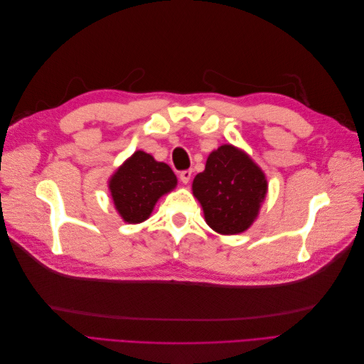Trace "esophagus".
Returning a JSON list of instances; mask_svg holds the SVG:
<instances>
[{"label": "esophagus", "instance_id": "obj_1", "mask_svg": "<svg viewBox=\"0 0 364 364\" xmlns=\"http://www.w3.org/2000/svg\"><path fill=\"white\" fill-rule=\"evenodd\" d=\"M179 178H181V182L182 183H190V181H191V178H193V170H185V171H182L181 174H179Z\"/></svg>", "mask_w": 364, "mask_h": 364}]
</instances>
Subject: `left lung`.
Masks as SVG:
<instances>
[{
  "mask_svg": "<svg viewBox=\"0 0 364 364\" xmlns=\"http://www.w3.org/2000/svg\"><path fill=\"white\" fill-rule=\"evenodd\" d=\"M267 178L257 162L232 144L209 153L205 170L193 181L206 225L222 235L247 230L267 196Z\"/></svg>",
  "mask_w": 364,
  "mask_h": 364,
  "instance_id": "8db88e82",
  "label": "left lung"
}]
</instances>
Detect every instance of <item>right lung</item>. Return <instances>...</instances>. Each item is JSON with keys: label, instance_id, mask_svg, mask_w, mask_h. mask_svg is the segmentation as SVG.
Masks as SVG:
<instances>
[{"label": "right lung", "instance_id": "add662e5", "mask_svg": "<svg viewBox=\"0 0 364 364\" xmlns=\"http://www.w3.org/2000/svg\"><path fill=\"white\" fill-rule=\"evenodd\" d=\"M109 191L123 222L142 223L164 194L173 191L178 178L165 162L136 150L109 178Z\"/></svg>", "mask_w": 364, "mask_h": 364}]
</instances>
